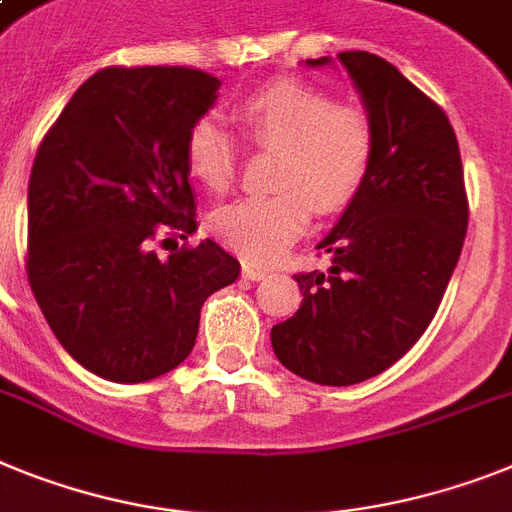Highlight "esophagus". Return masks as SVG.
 <instances>
[{
    "instance_id": "34e87169",
    "label": "esophagus",
    "mask_w": 512,
    "mask_h": 512,
    "mask_svg": "<svg viewBox=\"0 0 512 512\" xmlns=\"http://www.w3.org/2000/svg\"><path fill=\"white\" fill-rule=\"evenodd\" d=\"M242 276L247 278V281H263L265 268H260V265H252V263H244L242 265Z\"/></svg>"
}]
</instances>
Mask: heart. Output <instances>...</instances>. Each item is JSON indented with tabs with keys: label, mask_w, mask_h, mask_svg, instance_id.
Returning a JSON list of instances; mask_svg holds the SVG:
<instances>
[{
	"label": "heart",
	"mask_w": 512,
	"mask_h": 512,
	"mask_svg": "<svg viewBox=\"0 0 512 512\" xmlns=\"http://www.w3.org/2000/svg\"><path fill=\"white\" fill-rule=\"evenodd\" d=\"M244 132L263 148H276L270 171L276 187L265 195L239 197L210 216V229L247 260H276L307 229L312 208H341L359 190L375 156V124L362 106L296 80H278L239 109ZM190 171L210 190L234 176L236 140L221 114L210 111L187 135Z\"/></svg>",
	"instance_id": "b5f03b06"
}]
</instances>
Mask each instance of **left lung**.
<instances>
[{"instance_id": "1", "label": "left lung", "mask_w": 512, "mask_h": 512, "mask_svg": "<svg viewBox=\"0 0 512 512\" xmlns=\"http://www.w3.org/2000/svg\"><path fill=\"white\" fill-rule=\"evenodd\" d=\"M338 62L375 124V156L317 244L330 268L294 276L302 307L273 325L270 343L289 372L343 388L385 372L422 338L461 257L468 200L445 111L377 54L343 51Z\"/></svg>"}]
</instances>
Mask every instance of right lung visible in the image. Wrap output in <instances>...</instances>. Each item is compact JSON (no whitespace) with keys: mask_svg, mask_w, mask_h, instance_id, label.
Masks as SVG:
<instances>
[{"mask_svg":"<svg viewBox=\"0 0 512 512\" xmlns=\"http://www.w3.org/2000/svg\"><path fill=\"white\" fill-rule=\"evenodd\" d=\"M221 80L190 67H106L38 148L28 184V281L67 354L111 382L161 377L190 356L200 309L239 278L197 231L187 135ZM172 247L163 261L152 242Z\"/></svg>","mask_w":512,"mask_h":512,"instance_id":"1","label":"right lung"}]
</instances>
